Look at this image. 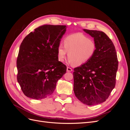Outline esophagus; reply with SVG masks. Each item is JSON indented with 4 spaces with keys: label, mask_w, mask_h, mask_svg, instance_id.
Returning a JSON list of instances; mask_svg holds the SVG:
<instances>
[{
    "label": "esophagus",
    "mask_w": 130,
    "mask_h": 130,
    "mask_svg": "<svg viewBox=\"0 0 130 130\" xmlns=\"http://www.w3.org/2000/svg\"><path fill=\"white\" fill-rule=\"evenodd\" d=\"M67 71L68 72H71L73 71V69L70 67H67Z\"/></svg>",
    "instance_id": "esophagus-1"
}]
</instances>
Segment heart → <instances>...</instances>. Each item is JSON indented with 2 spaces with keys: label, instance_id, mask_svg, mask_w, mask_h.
Here are the masks:
<instances>
[{
  "label": "heart",
  "instance_id": "b5f03b06",
  "mask_svg": "<svg viewBox=\"0 0 130 130\" xmlns=\"http://www.w3.org/2000/svg\"><path fill=\"white\" fill-rule=\"evenodd\" d=\"M63 45L60 44L58 46V60L63 62L67 52L69 64L76 66H81L89 61L96 49L95 42L81 33L73 34L66 37Z\"/></svg>",
  "mask_w": 130,
  "mask_h": 130
}]
</instances>
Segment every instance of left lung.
I'll return each mask as SVG.
<instances>
[{
    "mask_svg": "<svg viewBox=\"0 0 130 130\" xmlns=\"http://www.w3.org/2000/svg\"><path fill=\"white\" fill-rule=\"evenodd\" d=\"M83 30L94 38L96 49L89 61L74 68V92L82 103L95 105L105 102L115 88L118 61L115 45L104 32Z\"/></svg>",
    "mask_w": 130,
    "mask_h": 130,
    "instance_id": "obj_1",
    "label": "left lung"
}]
</instances>
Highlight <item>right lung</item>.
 Instances as JSON below:
<instances>
[{
  "label": "right lung",
  "instance_id": "obj_1",
  "mask_svg": "<svg viewBox=\"0 0 130 130\" xmlns=\"http://www.w3.org/2000/svg\"><path fill=\"white\" fill-rule=\"evenodd\" d=\"M66 29V25H44L22 41L17 60V81L27 97L41 100L49 96L66 73V66L58 61L57 54Z\"/></svg>",
  "mask_w": 130,
  "mask_h": 130
}]
</instances>
